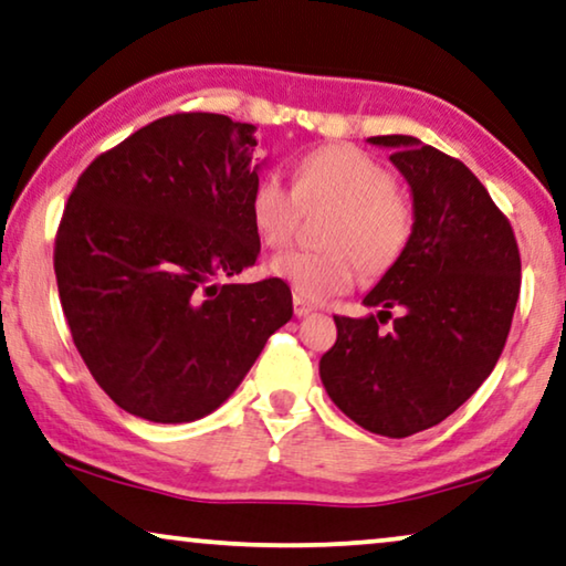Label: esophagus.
Wrapping results in <instances>:
<instances>
[{"instance_id": "esophagus-1", "label": "esophagus", "mask_w": 566, "mask_h": 566, "mask_svg": "<svg viewBox=\"0 0 566 566\" xmlns=\"http://www.w3.org/2000/svg\"><path fill=\"white\" fill-rule=\"evenodd\" d=\"M312 312H315V305H312V302L302 300V297H294V315L307 317V315H312Z\"/></svg>"}]
</instances>
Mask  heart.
I'll return each instance as SVG.
<instances>
[{
    "instance_id": "1",
    "label": "heart",
    "mask_w": 566,
    "mask_h": 566,
    "mask_svg": "<svg viewBox=\"0 0 566 566\" xmlns=\"http://www.w3.org/2000/svg\"><path fill=\"white\" fill-rule=\"evenodd\" d=\"M302 206L331 202L325 251H284L269 272L292 286L297 297L325 300L356 282L358 261L368 274L386 272L409 247L415 213L394 188L389 170L364 149L327 145L307 151L294 165V190L276 172H264L249 198L251 223L269 249L292 239Z\"/></svg>"
}]
</instances>
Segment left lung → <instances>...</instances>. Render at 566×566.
Instances as JSON below:
<instances>
[{
  "label": "left lung",
  "mask_w": 566,
  "mask_h": 566,
  "mask_svg": "<svg viewBox=\"0 0 566 566\" xmlns=\"http://www.w3.org/2000/svg\"><path fill=\"white\" fill-rule=\"evenodd\" d=\"M368 142L389 149L407 180L415 229L364 297L376 315L335 317L319 378L345 417L401 440L440 424L491 376L518 302L521 256L511 223L460 159L403 134ZM394 306L400 317L381 334L377 321Z\"/></svg>",
  "instance_id": "8db88e82"
}]
</instances>
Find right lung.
Segmentation results:
<instances>
[{"label":"right lung","mask_w":566,"mask_h":566,"mask_svg":"<svg viewBox=\"0 0 566 566\" xmlns=\"http://www.w3.org/2000/svg\"><path fill=\"white\" fill-rule=\"evenodd\" d=\"M254 132L223 114L165 116L96 157L67 198L55 239L67 327L96 384L134 417H208L292 319L276 276L218 282L261 251Z\"/></svg>","instance_id":"obj_1"}]
</instances>
